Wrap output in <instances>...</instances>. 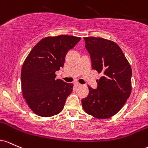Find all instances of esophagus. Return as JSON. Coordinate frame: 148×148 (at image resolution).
I'll return each instance as SVG.
<instances>
[{"instance_id": "esophagus-1", "label": "esophagus", "mask_w": 148, "mask_h": 148, "mask_svg": "<svg viewBox=\"0 0 148 148\" xmlns=\"http://www.w3.org/2000/svg\"><path fill=\"white\" fill-rule=\"evenodd\" d=\"M75 87H79V86L81 85V84H79L78 82H75Z\"/></svg>"}]
</instances>
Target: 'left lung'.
I'll return each instance as SVG.
<instances>
[{
	"instance_id": "1",
	"label": "left lung",
	"mask_w": 148,
	"mask_h": 148,
	"mask_svg": "<svg viewBox=\"0 0 148 148\" xmlns=\"http://www.w3.org/2000/svg\"><path fill=\"white\" fill-rule=\"evenodd\" d=\"M92 69L103 76L96 89L89 86L82 99L84 110L98 119L112 117L120 110L132 92V71L123 52L113 41L102 38H84Z\"/></svg>"
}]
</instances>
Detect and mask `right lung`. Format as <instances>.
Returning <instances> with one entry per match:
<instances>
[{
  "label": "right lung",
  "instance_id": "1",
  "mask_svg": "<svg viewBox=\"0 0 148 148\" xmlns=\"http://www.w3.org/2000/svg\"><path fill=\"white\" fill-rule=\"evenodd\" d=\"M80 39L71 36L42 38L25 59L21 73L22 94L34 113L47 117L63 110L73 84L55 79V73L64 67L66 54Z\"/></svg>",
  "mask_w": 148,
  "mask_h": 148
}]
</instances>
